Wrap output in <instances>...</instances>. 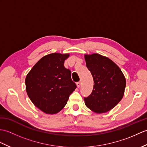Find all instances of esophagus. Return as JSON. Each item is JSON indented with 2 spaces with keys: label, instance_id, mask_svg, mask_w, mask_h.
<instances>
[{
  "label": "esophagus",
  "instance_id": "esophagus-1",
  "mask_svg": "<svg viewBox=\"0 0 147 147\" xmlns=\"http://www.w3.org/2000/svg\"><path fill=\"white\" fill-rule=\"evenodd\" d=\"M76 85H77L78 88H80V86H81V82H77V83H76Z\"/></svg>",
  "mask_w": 147,
  "mask_h": 147
}]
</instances>
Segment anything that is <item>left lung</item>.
I'll list each match as a JSON object with an SVG mask.
<instances>
[{
  "mask_svg": "<svg viewBox=\"0 0 147 147\" xmlns=\"http://www.w3.org/2000/svg\"><path fill=\"white\" fill-rule=\"evenodd\" d=\"M85 59L94 82L92 93L84 98L85 105L96 113H105L123 98L126 78L118 65L107 57L98 54H85Z\"/></svg>",
  "mask_w": 147,
  "mask_h": 147,
  "instance_id": "obj_1",
  "label": "left lung"
}]
</instances>
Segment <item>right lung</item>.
Instances as JSON below:
<instances>
[{"label": "right lung", "instance_id": "right-lung-1", "mask_svg": "<svg viewBox=\"0 0 147 147\" xmlns=\"http://www.w3.org/2000/svg\"><path fill=\"white\" fill-rule=\"evenodd\" d=\"M69 54L52 53L41 58L28 73L26 90L31 101L46 114H55L66 105L76 88L64 65Z\"/></svg>", "mask_w": 147, "mask_h": 147}]
</instances>
